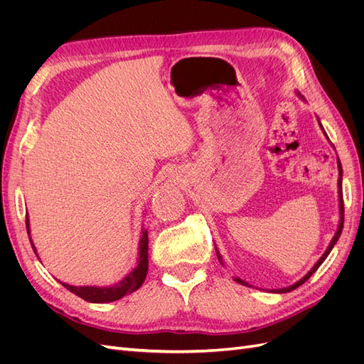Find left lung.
<instances>
[{
  "instance_id": "left-lung-1",
  "label": "left lung",
  "mask_w": 364,
  "mask_h": 364,
  "mask_svg": "<svg viewBox=\"0 0 364 364\" xmlns=\"http://www.w3.org/2000/svg\"><path fill=\"white\" fill-rule=\"evenodd\" d=\"M297 95H299L302 100H304V97L297 92ZM317 121H318V117H317ZM318 126H321V129L323 130V126H322V123L321 121H318ZM323 134H325V130H323ZM325 136H326V134H325ZM328 138V136H326ZM337 167H338V181H337V186H338V211H340V220H338V228H337V230H336V234H334V237H333V240H331V243H329V246L326 247V250L323 252V255L317 259V262L314 264L313 266V269L308 272L305 277L302 278V279H299L297 282H294L293 285H289V287H284V289H277V290H273L274 293H289V291H291V290H294V289H297L299 287V285H302L305 281H308L311 278V274L322 266V262L326 259V257L329 255V252L333 250V247L336 246V243H337V240L340 238V235H341V230H343V222H345V206H343V190H341V178H343V170H341V164H340V159L337 158ZM214 247H215V253H217V258H218V261H220V264H223V258H222V253L218 252V249H217V246H215V243H214ZM234 281H237L238 284H241V285H246V287H252L250 284H247L246 281H243V279H240V278H234Z\"/></svg>"
}]
</instances>
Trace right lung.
<instances>
[{
	"label": "right lung",
	"instance_id": "add662e5",
	"mask_svg": "<svg viewBox=\"0 0 364 364\" xmlns=\"http://www.w3.org/2000/svg\"><path fill=\"white\" fill-rule=\"evenodd\" d=\"M26 226H27V234L30 238V243L33 247V252L38 255V250L33 245V240L30 237V220H28V214H26ZM138 264L136 267L129 272L126 277L115 282L114 285H107V287H97V285H70L67 282L59 281L65 289L70 290L71 293L77 294L82 299L92 302V304H106V302H114L121 299V297L130 294L136 291L142 282H144L146 277H147V270H149V234L147 229H142L141 232V238H139V246H138Z\"/></svg>",
	"mask_w": 364,
	"mask_h": 364
}]
</instances>
